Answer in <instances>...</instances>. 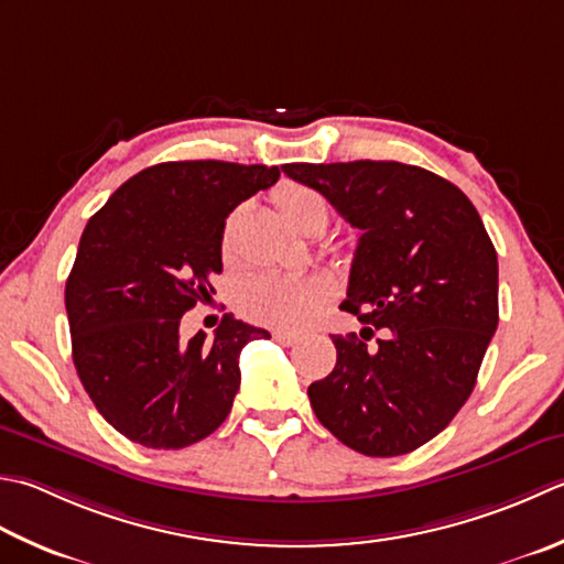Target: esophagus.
Instances as JSON below:
<instances>
[{"label":"esophagus","instance_id":"1","mask_svg":"<svg viewBox=\"0 0 564 564\" xmlns=\"http://www.w3.org/2000/svg\"><path fill=\"white\" fill-rule=\"evenodd\" d=\"M273 339L279 341V345H283V347H291V345H295V341L301 339V337H297L295 333H289V329H275Z\"/></svg>","mask_w":564,"mask_h":564}]
</instances>
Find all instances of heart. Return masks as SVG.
<instances>
[{"label": "heart", "instance_id": "b5f03b06", "mask_svg": "<svg viewBox=\"0 0 564 564\" xmlns=\"http://www.w3.org/2000/svg\"><path fill=\"white\" fill-rule=\"evenodd\" d=\"M285 223L297 231H305L313 225H327L329 207L327 200L313 187L285 185L275 197ZM237 223L239 213L229 217L223 235V259L225 263L237 261ZM329 297L333 283L325 275H281L261 273L245 281L237 291V305L247 317L263 325L297 329L305 327L317 315Z\"/></svg>", "mask_w": 564, "mask_h": 564}]
</instances>
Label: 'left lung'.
<instances>
[{
	"instance_id": "left-lung-1",
	"label": "left lung",
	"mask_w": 564,
	"mask_h": 564,
	"mask_svg": "<svg viewBox=\"0 0 564 564\" xmlns=\"http://www.w3.org/2000/svg\"><path fill=\"white\" fill-rule=\"evenodd\" d=\"M359 229L347 301L361 339L333 335L337 364L307 386L339 443L367 457L413 452L449 425L499 325V261L457 185L399 161L285 163ZM384 329L366 349L372 327Z\"/></svg>"
}]
</instances>
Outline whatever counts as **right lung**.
<instances>
[{
    "instance_id": "obj_1",
    "label": "right lung",
    "mask_w": 564,
    "mask_h": 564,
    "mask_svg": "<svg viewBox=\"0 0 564 564\" xmlns=\"http://www.w3.org/2000/svg\"><path fill=\"white\" fill-rule=\"evenodd\" d=\"M275 165L169 161L117 187L87 223L65 283L73 361L117 433L181 449L225 423L239 391V355L261 327L225 315L215 337H181L223 273L225 219L279 181Z\"/></svg>"
}]
</instances>
